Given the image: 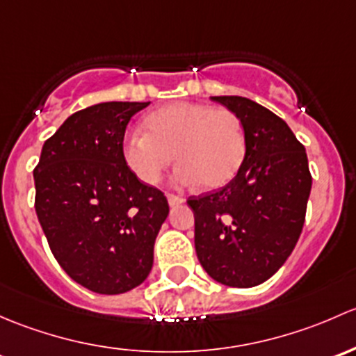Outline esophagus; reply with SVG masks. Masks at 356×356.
<instances>
[{
	"label": "esophagus",
	"mask_w": 356,
	"mask_h": 356,
	"mask_svg": "<svg viewBox=\"0 0 356 356\" xmlns=\"http://www.w3.org/2000/svg\"><path fill=\"white\" fill-rule=\"evenodd\" d=\"M168 202H170V205H178L183 202V197L175 195V193H168Z\"/></svg>",
	"instance_id": "obj_1"
}]
</instances>
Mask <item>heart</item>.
<instances>
[{
  "mask_svg": "<svg viewBox=\"0 0 356 356\" xmlns=\"http://www.w3.org/2000/svg\"><path fill=\"white\" fill-rule=\"evenodd\" d=\"M144 130L128 134L122 151L127 166L145 185H156L177 159L179 185L218 188L236 177L247 152L243 123L228 108L175 102L147 115Z\"/></svg>",
  "mask_w": 356,
  "mask_h": 356,
  "instance_id": "1",
  "label": "heart"
}]
</instances>
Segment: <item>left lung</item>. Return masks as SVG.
Here are the masks:
<instances>
[{
    "label": "left lung",
    "instance_id": "left-lung-1",
    "mask_svg": "<svg viewBox=\"0 0 356 356\" xmlns=\"http://www.w3.org/2000/svg\"><path fill=\"white\" fill-rule=\"evenodd\" d=\"M243 123L247 152L228 185L188 197L195 214V252L218 283L252 288L289 257L305 222L312 188L305 147L264 106L240 96H214Z\"/></svg>",
    "mask_w": 356,
    "mask_h": 356
}]
</instances>
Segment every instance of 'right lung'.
Instances as JSON below:
<instances>
[{"mask_svg":"<svg viewBox=\"0 0 356 356\" xmlns=\"http://www.w3.org/2000/svg\"><path fill=\"white\" fill-rule=\"evenodd\" d=\"M149 102H101L68 116L34 170L35 212L65 273L101 295L145 281L170 205L123 159L131 116Z\"/></svg>","mask_w":356,"mask_h":356,"instance_id":"add662e5","label":"right lung"}]
</instances>
